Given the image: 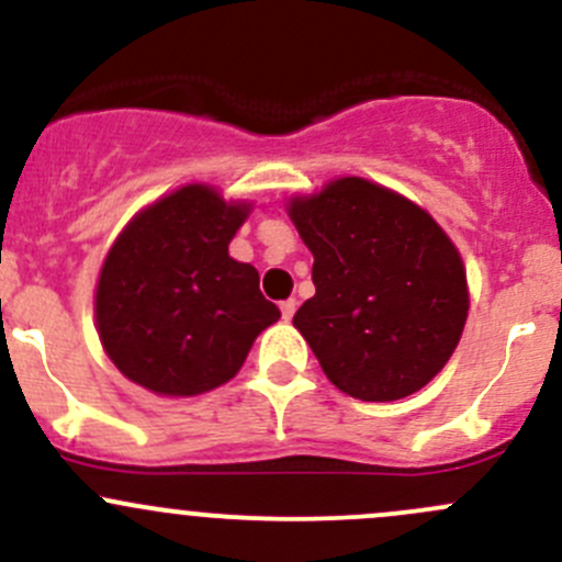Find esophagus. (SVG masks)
<instances>
[{
	"label": "esophagus",
	"instance_id": "obj_1",
	"mask_svg": "<svg viewBox=\"0 0 562 562\" xmlns=\"http://www.w3.org/2000/svg\"><path fill=\"white\" fill-rule=\"evenodd\" d=\"M294 311H297V300H294V297L283 300V303H281V316H283V319H286V322L292 319Z\"/></svg>",
	"mask_w": 562,
	"mask_h": 562
}]
</instances>
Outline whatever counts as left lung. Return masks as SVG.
Masks as SVG:
<instances>
[{"label": "left lung", "mask_w": 562, "mask_h": 562, "mask_svg": "<svg viewBox=\"0 0 562 562\" xmlns=\"http://www.w3.org/2000/svg\"><path fill=\"white\" fill-rule=\"evenodd\" d=\"M314 254L316 294L294 314L338 391L396 402L420 391L457 349L468 276L429 213L360 177L289 207Z\"/></svg>", "instance_id": "obj_1"}]
</instances>
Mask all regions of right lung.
<instances>
[{"label": "right lung", "instance_id": "1", "mask_svg": "<svg viewBox=\"0 0 562 562\" xmlns=\"http://www.w3.org/2000/svg\"><path fill=\"white\" fill-rule=\"evenodd\" d=\"M246 204L188 186L138 213L105 257L94 297L103 349L127 380L196 396L240 371L254 338L279 322L259 273L229 257Z\"/></svg>", "mask_w": 562, "mask_h": 562}]
</instances>
